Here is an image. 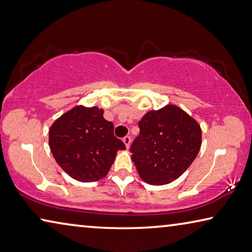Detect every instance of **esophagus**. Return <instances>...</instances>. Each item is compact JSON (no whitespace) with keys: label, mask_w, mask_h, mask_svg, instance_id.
<instances>
[{"label":"esophagus","mask_w":252,"mask_h":252,"mask_svg":"<svg viewBox=\"0 0 252 252\" xmlns=\"http://www.w3.org/2000/svg\"><path fill=\"white\" fill-rule=\"evenodd\" d=\"M123 142H125V145L126 147V149H129L130 148V145H131V138L129 137V135H126V137L123 138Z\"/></svg>","instance_id":"obj_1"}]
</instances>
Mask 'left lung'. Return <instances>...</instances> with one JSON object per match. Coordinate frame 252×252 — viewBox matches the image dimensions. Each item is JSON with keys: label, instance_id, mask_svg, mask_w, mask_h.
<instances>
[{"label": "left lung", "instance_id": "obj_1", "mask_svg": "<svg viewBox=\"0 0 252 252\" xmlns=\"http://www.w3.org/2000/svg\"><path fill=\"white\" fill-rule=\"evenodd\" d=\"M140 133L131 145L139 176L151 185L174 182L191 165L202 143L201 126L185 111L168 104L149 111L138 123Z\"/></svg>", "mask_w": 252, "mask_h": 252}]
</instances>
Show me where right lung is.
Here are the masks:
<instances>
[{
	"instance_id": "1",
	"label": "right lung",
	"mask_w": 252,
	"mask_h": 252,
	"mask_svg": "<svg viewBox=\"0 0 252 252\" xmlns=\"http://www.w3.org/2000/svg\"><path fill=\"white\" fill-rule=\"evenodd\" d=\"M96 106L73 107L53 123L49 147L54 158L71 178L82 183L105 177L119 150L126 146L114 137L113 123Z\"/></svg>"
}]
</instances>
